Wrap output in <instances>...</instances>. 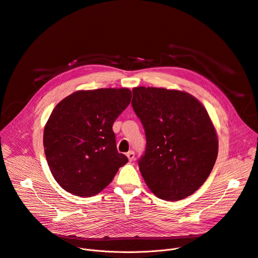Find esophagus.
Returning a JSON list of instances; mask_svg holds the SVG:
<instances>
[{"instance_id": "obj_1", "label": "esophagus", "mask_w": 258, "mask_h": 258, "mask_svg": "<svg viewBox=\"0 0 258 258\" xmlns=\"http://www.w3.org/2000/svg\"><path fill=\"white\" fill-rule=\"evenodd\" d=\"M126 157L128 158L130 161H133V160L135 159V153H134V151H128V152L126 153Z\"/></svg>"}]
</instances>
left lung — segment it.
Here are the masks:
<instances>
[{
  "label": "left lung",
  "instance_id": "left-lung-1",
  "mask_svg": "<svg viewBox=\"0 0 258 258\" xmlns=\"http://www.w3.org/2000/svg\"><path fill=\"white\" fill-rule=\"evenodd\" d=\"M132 106L146 135L138 163L147 186L167 201L195 193L218 152L216 131L204 106L189 93L150 87L133 89Z\"/></svg>",
  "mask_w": 258,
  "mask_h": 258
}]
</instances>
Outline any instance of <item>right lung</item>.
I'll return each mask as SVG.
<instances>
[{
	"mask_svg": "<svg viewBox=\"0 0 258 258\" xmlns=\"http://www.w3.org/2000/svg\"><path fill=\"white\" fill-rule=\"evenodd\" d=\"M131 99L128 89H98L75 92L56 105L45 125L44 148L62 189L95 196L128 161L117 151L112 125Z\"/></svg>",
	"mask_w": 258,
	"mask_h": 258,
	"instance_id": "add662e5",
	"label": "right lung"
}]
</instances>
